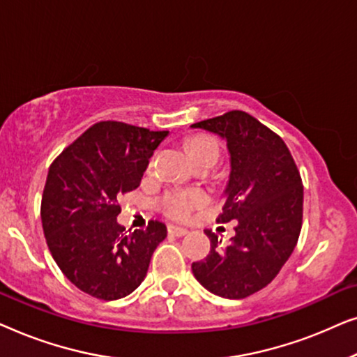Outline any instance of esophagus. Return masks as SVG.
<instances>
[{"label": "esophagus", "instance_id": "esophagus-1", "mask_svg": "<svg viewBox=\"0 0 357 357\" xmlns=\"http://www.w3.org/2000/svg\"><path fill=\"white\" fill-rule=\"evenodd\" d=\"M169 234H172V236H177V237H183L187 236L188 231L185 227H180V226H174V224H170V226L167 227Z\"/></svg>", "mask_w": 357, "mask_h": 357}]
</instances>
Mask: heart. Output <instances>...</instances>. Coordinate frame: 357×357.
<instances>
[{"instance_id":"obj_1","label":"heart","mask_w":357,"mask_h":357,"mask_svg":"<svg viewBox=\"0 0 357 357\" xmlns=\"http://www.w3.org/2000/svg\"><path fill=\"white\" fill-rule=\"evenodd\" d=\"M188 153L195 162L203 159H218V141L206 135L193 136L188 141ZM206 203V195L198 188H170L160 197V208L174 219H187L195 209Z\"/></svg>"}]
</instances>
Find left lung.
<instances>
[{"label": "left lung", "mask_w": 357, "mask_h": 357, "mask_svg": "<svg viewBox=\"0 0 357 357\" xmlns=\"http://www.w3.org/2000/svg\"><path fill=\"white\" fill-rule=\"evenodd\" d=\"M226 138L231 177L218 222L238 221L222 247L213 231L211 250L192 271L199 284L226 299H243L275 280L294 250L302 227L304 187L281 136L242 110L192 125Z\"/></svg>", "instance_id": "1"}]
</instances>
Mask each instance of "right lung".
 <instances>
[{
	"label": "right lung",
	"instance_id": "1",
	"mask_svg": "<svg viewBox=\"0 0 357 357\" xmlns=\"http://www.w3.org/2000/svg\"><path fill=\"white\" fill-rule=\"evenodd\" d=\"M169 131L99 121L63 149L48 169L40 218L48 250L68 280L100 301L128 296L148 273L167 227L149 221L125 232L121 195L139 187L149 158Z\"/></svg>",
	"mask_w": 357,
	"mask_h": 357
}]
</instances>
